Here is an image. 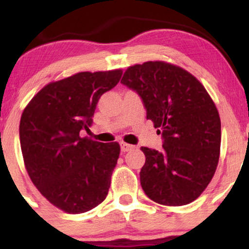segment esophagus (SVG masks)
Segmentation results:
<instances>
[{"label":"esophagus","mask_w":249,"mask_h":249,"mask_svg":"<svg viewBox=\"0 0 249 249\" xmlns=\"http://www.w3.org/2000/svg\"><path fill=\"white\" fill-rule=\"evenodd\" d=\"M121 148H122V152H127V151L132 150L133 145H130V144H127V142H121Z\"/></svg>","instance_id":"1"}]
</instances>
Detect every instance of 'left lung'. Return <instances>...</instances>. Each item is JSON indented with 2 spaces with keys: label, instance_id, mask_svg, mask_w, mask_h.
<instances>
[{
  "label": "left lung",
  "instance_id": "1",
  "mask_svg": "<svg viewBox=\"0 0 249 249\" xmlns=\"http://www.w3.org/2000/svg\"><path fill=\"white\" fill-rule=\"evenodd\" d=\"M121 83L138 92L146 118L164 138L160 151L141 147L146 157L141 171L144 192L166 206L194 201L219 162L221 122L213 99L192 73L164 61L128 67Z\"/></svg>",
  "mask_w": 249,
  "mask_h": 249
}]
</instances>
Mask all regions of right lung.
Segmentation results:
<instances>
[{
  "mask_svg": "<svg viewBox=\"0 0 249 249\" xmlns=\"http://www.w3.org/2000/svg\"><path fill=\"white\" fill-rule=\"evenodd\" d=\"M122 73V69L84 71L50 82L22 112L25 170L39 193L63 212H88L107 198L121 146L79 132L89 131L99 98L118 84Z\"/></svg>",
  "mask_w": 249,
  "mask_h": 249,
  "instance_id": "right-lung-1",
  "label": "right lung"
}]
</instances>
